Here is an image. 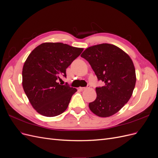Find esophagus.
Segmentation results:
<instances>
[{"label":"esophagus","instance_id":"1","mask_svg":"<svg viewBox=\"0 0 158 158\" xmlns=\"http://www.w3.org/2000/svg\"><path fill=\"white\" fill-rule=\"evenodd\" d=\"M89 87H80V88H79V89L80 90V91H83V90H84V89H87V88H88Z\"/></svg>","mask_w":158,"mask_h":158}]
</instances>
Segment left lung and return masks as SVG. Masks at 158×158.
<instances>
[{"mask_svg": "<svg viewBox=\"0 0 158 158\" xmlns=\"http://www.w3.org/2000/svg\"><path fill=\"white\" fill-rule=\"evenodd\" d=\"M81 56L92 66L98 80L105 83L96 88L97 97L89 103L91 111L100 117L113 115L132 96L136 84V72L128 54L109 44L89 47Z\"/></svg>", "mask_w": 158, "mask_h": 158, "instance_id": "obj_1", "label": "left lung"}]
</instances>
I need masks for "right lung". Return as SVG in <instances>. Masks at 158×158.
Wrapping results in <instances>:
<instances>
[{
    "instance_id": "right-lung-1",
    "label": "right lung",
    "mask_w": 158,
    "mask_h": 158,
    "mask_svg": "<svg viewBox=\"0 0 158 158\" xmlns=\"http://www.w3.org/2000/svg\"><path fill=\"white\" fill-rule=\"evenodd\" d=\"M83 48L63 43H44L27 56L22 69V86L35 111L45 117H55L67 109L77 91L58 80L66 76V69Z\"/></svg>"
}]
</instances>
